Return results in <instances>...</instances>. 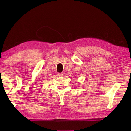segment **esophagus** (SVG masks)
<instances>
[{
	"label": "esophagus",
	"mask_w": 131,
	"mask_h": 131,
	"mask_svg": "<svg viewBox=\"0 0 131 131\" xmlns=\"http://www.w3.org/2000/svg\"><path fill=\"white\" fill-rule=\"evenodd\" d=\"M57 75H58V76L62 77V76L63 75V73H58Z\"/></svg>",
	"instance_id": "esophagus-1"
}]
</instances>
